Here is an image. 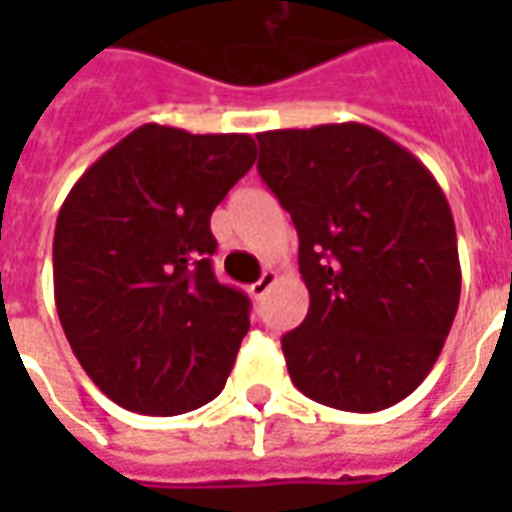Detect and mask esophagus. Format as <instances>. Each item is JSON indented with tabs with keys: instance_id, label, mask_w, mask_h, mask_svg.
Segmentation results:
<instances>
[{
	"instance_id": "esophagus-1",
	"label": "esophagus",
	"mask_w": 512,
	"mask_h": 512,
	"mask_svg": "<svg viewBox=\"0 0 512 512\" xmlns=\"http://www.w3.org/2000/svg\"><path fill=\"white\" fill-rule=\"evenodd\" d=\"M274 282H277V271H263V277L249 285V293H252L255 299H263V296H266V290L271 288Z\"/></svg>"
}]
</instances>
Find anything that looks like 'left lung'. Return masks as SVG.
I'll use <instances>...</instances> for the list:
<instances>
[{
  "label": "left lung",
  "mask_w": 512,
  "mask_h": 512,
  "mask_svg": "<svg viewBox=\"0 0 512 512\" xmlns=\"http://www.w3.org/2000/svg\"><path fill=\"white\" fill-rule=\"evenodd\" d=\"M257 172L299 233L310 310L282 337L299 392L381 411L439 359L461 299L450 202L406 147L362 123L257 134Z\"/></svg>",
  "instance_id": "1"
}]
</instances>
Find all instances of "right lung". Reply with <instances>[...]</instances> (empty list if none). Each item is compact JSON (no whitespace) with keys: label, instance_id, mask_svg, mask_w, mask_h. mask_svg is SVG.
I'll use <instances>...</instances> for the list:
<instances>
[{"label":"right lung","instance_id":"1","mask_svg":"<svg viewBox=\"0 0 512 512\" xmlns=\"http://www.w3.org/2000/svg\"><path fill=\"white\" fill-rule=\"evenodd\" d=\"M255 153L249 134L147 123L62 202L54 301L79 365L117 406L175 417L224 389L249 299L213 277L211 213Z\"/></svg>","mask_w":512,"mask_h":512}]
</instances>
